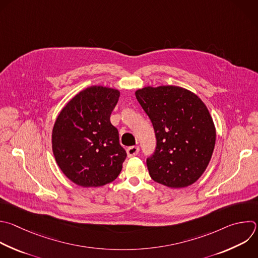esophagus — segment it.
<instances>
[{
	"label": "esophagus",
	"mask_w": 258,
	"mask_h": 258,
	"mask_svg": "<svg viewBox=\"0 0 258 258\" xmlns=\"http://www.w3.org/2000/svg\"><path fill=\"white\" fill-rule=\"evenodd\" d=\"M139 152H140V148L138 146H132L126 149V153L128 157H135L139 154Z\"/></svg>",
	"instance_id": "1"
}]
</instances>
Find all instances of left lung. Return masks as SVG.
I'll return each instance as SVG.
<instances>
[{
	"instance_id": "left-lung-1",
	"label": "left lung",
	"mask_w": 258,
	"mask_h": 258,
	"mask_svg": "<svg viewBox=\"0 0 258 258\" xmlns=\"http://www.w3.org/2000/svg\"><path fill=\"white\" fill-rule=\"evenodd\" d=\"M136 98L155 132L156 149L147 158L153 180L171 188L186 187L205 172L212 158L216 128L205 103L177 86L145 87Z\"/></svg>"
}]
</instances>
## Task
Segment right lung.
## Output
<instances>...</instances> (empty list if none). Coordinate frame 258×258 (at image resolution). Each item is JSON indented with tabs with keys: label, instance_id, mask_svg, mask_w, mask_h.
<instances>
[{
	"label": "right lung",
	"instance_id": "right-lung-1",
	"mask_svg": "<svg viewBox=\"0 0 258 258\" xmlns=\"http://www.w3.org/2000/svg\"><path fill=\"white\" fill-rule=\"evenodd\" d=\"M119 91L92 86L60 111L52 130V151L63 174L83 187H98L119 175L126 158L110 114Z\"/></svg>",
	"mask_w": 258,
	"mask_h": 258
}]
</instances>
